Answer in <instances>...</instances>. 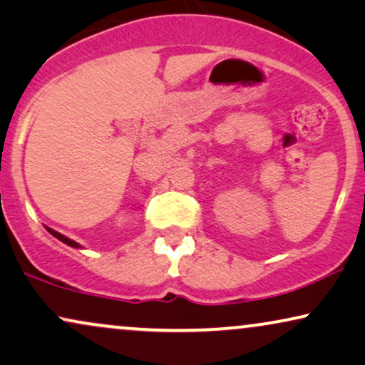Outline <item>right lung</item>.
<instances>
[{
    "instance_id": "obj_1",
    "label": "right lung",
    "mask_w": 365,
    "mask_h": 365,
    "mask_svg": "<svg viewBox=\"0 0 365 365\" xmlns=\"http://www.w3.org/2000/svg\"><path fill=\"white\" fill-rule=\"evenodd\" d=\"M46 230H48V232H50L53 237H56V239H58V240H61V242H63V244H66V245H70V247H75V249H80V245H78L75 240L68 239V237H65V235H61V233H58V232H55V230H51V228H48V227H46Z\"/></svg>"
}]
</instances>
